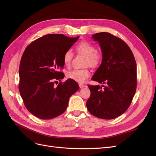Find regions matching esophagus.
Segmentation results:
<instances>
[{
	"label": "esophagus",
	"instance_id": "esophagus-1",
	"mask_svg": "<svg viewBox=\"0 0 156 156\" xmlns=\"http://www.w3.org/2000/svg\"><path fill=\"white\" fill-rule=\"evenodd\" d=\"M79 85L80 88H84V87H86L85 85H84V84H81V83H79Z\"/></svg>",
	"mask_w": 156,
	"mask_h": 156
}]
</instances>
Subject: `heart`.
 <instances>
[{"label":"heart","instance_id":"heart-1","mask_svg":"<svg viewBox=\"0 0 156 156\" xmlns=\"http://www.w3.org/2000/svg\"><path fill=\"white\" fill-rule=\"evenodd\" d=\"M76 49L79 52L87 56V64H89L92 67H96L100 64L101 61V56L96 52L95 45L88 41H82L79 43ZM73 58V53L71 50L65 51L63 55V62L66 66H69L72 62ZM89 70L87 69H74L68 72L66 76L68 79L78 83H83L90 76Z\"/></svg>","mask_w":156,"mask_h":156}]
</instances>
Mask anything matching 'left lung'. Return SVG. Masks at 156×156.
<instances>
[{"instance_id": "8db88e82", "label": "left lung", "mask_w": 156, "mask_h": 156, "mask_svg": "<svg viewBox=\"0 0 156 156\" xmlns=\"http://www.w3.org/2000/svg\"><path fill=\"white\" fill-rule=\"evenodd\" d=\"M100 45L102 62L92 80L104 85H88L91 94L87 101L94 116L111 120L127 109L136 88V65L134 56L125 42L108 32L93 34Z\"/></svg>"}]
</instances>
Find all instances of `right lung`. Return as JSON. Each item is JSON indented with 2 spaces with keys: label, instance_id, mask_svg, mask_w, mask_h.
I'll return each instance as SVG.
<instances>
[{
  "label": "right lung",
  "instance_id": "obj_1",
  "mask_svg": "<svg viewBox=\"0 0 156 156\" xmlns=\"http://www.w3.org/2000/svg\"><path fill=\"white\" fill-rule=\"evenodd\" d=\"M63 34L45 35L27 46L21 59L19 90L30 113L43 120L58 116L66 111L70 96L78 84L68 79L54 86L64 77L63 55L79 39Z\"/></svg>",
  "mask_w": 156,
  "mask_h": 156
}]
</instances>
